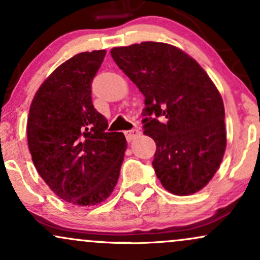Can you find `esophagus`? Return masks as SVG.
<instances>
[{
    "label": "esophagus",
    "mask_w": 260,
    "mask_h": 260,
    "mask_svg": "<svg viewBox=\"0 0 260 260\" xmlns=\"http://www.w3.org/2000/svg\"><path fill=\"white\" fill-rule=\"evenodd\" d=\"M139 136H140V131L138 129V128H133V129L127 131L126 132V138L128 142H132V140L138 138Z\"/></svg>",
    "instance_id": "esophagus-1"
}]
</instances>
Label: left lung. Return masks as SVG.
<instances>
[{
	"label": "left lung",
	"mask_w": 260,
	"mask_h": 260,
	"mask_svg": "<svg viewBox=\"0 0 260 260\" xmlns=\"http://www.w3.org/2000/svg\"><path fill=\"white\" fill-rule=\"evenodd\" d=\"M110 52L144 95L143 133L156 143L153 166L161 184L176 196L199 192L219 169L228 142L223 101L213 80L174 45L144 41Z\"/></svg>",
	"instance_id": "left-lung-1"
}]
</instances>
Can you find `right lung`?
I'll return each mask as SVG.
<instances>
[{"label":"right lung","mask_w":260,"mask_h":260,"mask_svg":"<svg viewBox=\"0 0 260 260\" xmlns=\"http://www.w3.org/2000/svg\"><path fill=\"white\" fill-rule=\"evenodd\" d=\"M105 50L82 52L58 66L35 92L26 137L39 175L56 196L79 207L105 202L120 177L127 142L107 132L91 103V80Z\"/></svg>","instance_id":"right-lung-1"}]
</instances>
